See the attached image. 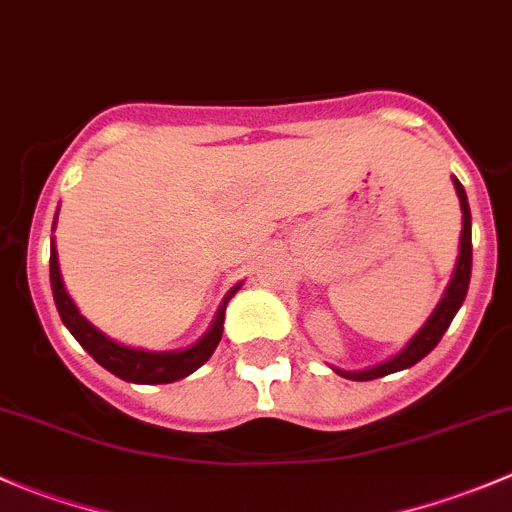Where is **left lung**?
<instances>
[{"mask_svg":"<svg viewBox=\"0 0 512 512\" xmlns=\"http://www.w3.org/2000/svg\"><path fill=\"white\" fill-rule=\"evenodd\" d=\"M453 185H456L458 200H461V213H463V230H461V245H458V260H456V270H453L451 282H448L446 292H443L441 302L436 304L431 317L426 319L421 329L416 332V337L401 349L399 354L391 356L389 361L384 364L369 366V369L361 371H344V369H334L339 376L352 381H371V379H381L386 374H394V371L409 369L414 366L416 361H421L423 356L431 352L441 337L446 334V329L451 327L453 317L461 309L463 299H466L468 292V282H471V265H473V242H471V208H468V198L463 185L458 183V178H453Z\"/></svg>","mask_w":512,"mask_h":512,"instance_id":"obj_1","label":"left lung"}]
</instances>
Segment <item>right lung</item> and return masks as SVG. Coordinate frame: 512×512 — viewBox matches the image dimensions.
I'll list each match as a JSON object with an SVG mask.
<instances>
[{
    "label": "right lung",
    "instance_id": "add662e5",
    "mask_svg": "<svg viewBox=\"0 0 512 512\" xmlns=\"http://www.w3.org/2000/svg\"><path fill=\"white\" fill-rule=\"evenodd\" d=\"M49 277H51V292H54V302H56V309H59L61 322L66 324V329H69L71 334H74L76 342L94 356L103 369L116 374L118 379L133 381V384H170V381L185 379V376L193 374L195 369H200V366L213 356L215 347H218L220 339H223L225 307L227 302H230L232 294L240 289V285H235L225 294L223 304H220L210 329L193 344V347L180 349V352H146V349L123 347V344L108 339L106 334L98 332L94 324H91L89 319L76 309L74 299L69 297V292H66L64 287V280H61L59 255H56L54 240H51Z\"/></svg>",
    "mask_w": 512,
    "mask_h": 512
}]
</instances>
